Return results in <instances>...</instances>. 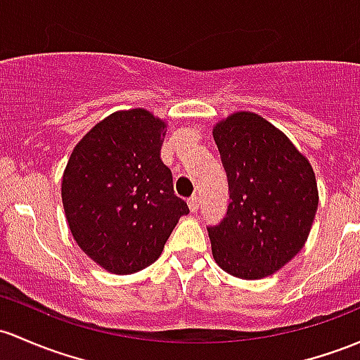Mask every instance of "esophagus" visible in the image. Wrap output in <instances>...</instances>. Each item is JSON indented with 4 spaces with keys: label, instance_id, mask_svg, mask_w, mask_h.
Wrapping results in <instances>:
<instances>
[{
    "label": "esophagus",
    "instance_id": "1",
    "mask_svg": "<svg viewBox=\"0 0 360 360\" xmlns=\"http://www.w3.org/2000/svg\"><path fill=\"white\" fill-rule=\"evenodd\" d=\"M188 210H191V212H195L197 210H199V197H191L188 199Z\"/></svg>",
    "mask_w": 360,
    "mask_h": 360
}]
</instances>
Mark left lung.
<instances>
[{
  "label": "left lung",
  "mask_w": 360,
  "mask_h": 360,
  "mask_svg": "<svg viewBox=\"0 0 360 360\" xmlns=\"http://www.w3.org/2000/svg\"><path fill=\"white\" fill-rule=\"evenodd\" d=\"M226 172L230 204L207 226L212 257L242 280H259L292 261L318 211L312 166L281 130L250 111H237L212 129Z\"/></svg>",
  "instance_id": "8db88e82"
}]
</instances>
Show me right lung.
<instances>
[{
    "instance_id": "obj_1",
    "label": "right lung",
    "mask_w": 360,
    "mask_h": 360,
    "mask_svg": "<svg viewBox=\"0 0 360 360\" xmlns=\"http://www.w3.org/2000/svg\"><path fill=\"white\" fill-rule=\"evenodd\" d=\"M165 135L166 123L144 108L117 111L92 127L68 160L61 180L68 226L106 271L148 268L188 214L161 161Z\"/></svg>"
}]
</instances>
